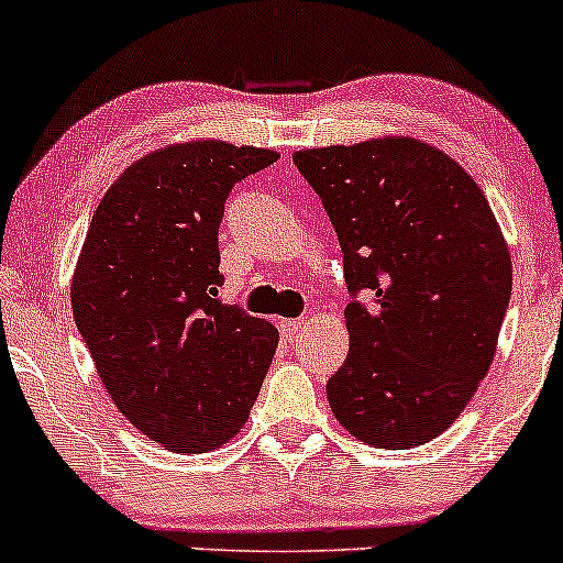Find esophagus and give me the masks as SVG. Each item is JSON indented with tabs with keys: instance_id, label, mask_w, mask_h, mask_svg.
<instances>
[{
	"instance_id": "34e87169",
	"label": "esophagus",
	"mask_w": 563,
	"mask_h": 563,
	"mask_svg": "<svg viewBox=\"0 0 563 563\" xmlns=\"http://www.w3.org/2000/svg\"><path fill=\"white\" fill-rule=\"evenodd\" d=\"M277 328H280V333L286 335V339H294V335H299L301 333V328H303V320H280L277 322Z\"/></svg>"
}]
</instances>
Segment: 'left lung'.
I'll return each mask as SVG.
<instances>
[{"label": "left lung", "mask_w": 563, "mask_h": 563, "mask_svg": "<svg viewBox=\"0 0 563 563\" xmlns=\"http://www.w3.org/2000/svg\"><path fill=\"white\" fill-rule=\"evenodd\" d=\"M339 235L349 354L328 402L349 434L405 450L442 434L495 357L510 254L484 192L410 137L299 151Z\"/></svg>", "instance_id": "8db88e82"}]
</instances>
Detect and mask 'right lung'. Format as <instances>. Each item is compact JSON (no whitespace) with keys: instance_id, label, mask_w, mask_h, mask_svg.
<instances>
[{"instance_id":"right-lung-1","label":"right lung","mask_w":563,"mask_h":563,"mask_svg":"<svg viewBox=\"0 0 563 563\" xmlns=\"http://www.w3.org/2000/svg\"><path fill=\"white\" fill-rule=\"evenodd\" d=\"M275 151L198 140L140 158L97 206L70 307L121 412L174 452H209L241 431L277 331L217 299L219 224L235 183Z\"/></svg>"}]
</instances>
